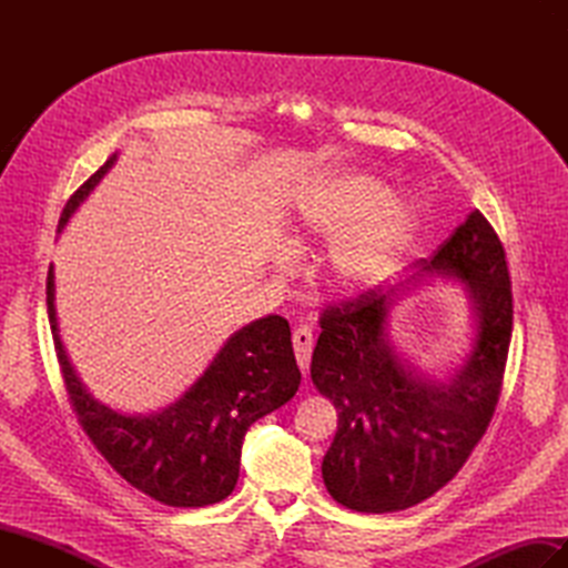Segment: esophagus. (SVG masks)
Wrapping results in <instances>:
<instances>
[{"label": "esophagus", "instance_id": "esophagus-1", "mask_svg": "<svg viewBox=\"0 0 568 568\" xmlns=\"http://www.w3.org/2000/svg\"><path fill=\"white\" fill-rule=\"evenodd\" d=\"M313 346H315V336L311 326H298L294 332V353H296L301 372H307V367H311Z\"/></svg>", "mask_w": 568, "mask_h": 568}]
</instances>
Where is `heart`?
I'll use <instances>...</instances> for the list:
<instances>
[{"label": "heart", "mask_w": 568, "mask_h": 568, "mask_svg": "<svg viewBox=\"0 0 568 568\" xmlns=\"http://www.w3.org/2000/svg\"><path fill=\"white\" fill-rule=\"evenodd\" d=\"M388 199L390 189L367 175L324 180L298 199L291 244H334L326 257V282L341 294L382 284L417 232L415 209Z\"/></svg>", "instance_id": "b5f03b06"}]
</instances>
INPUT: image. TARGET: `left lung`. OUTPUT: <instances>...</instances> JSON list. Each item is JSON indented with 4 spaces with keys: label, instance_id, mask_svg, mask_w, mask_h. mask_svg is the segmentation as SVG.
<instances>
[{
    "label": "left lung",
    "instance_id": "8db88e82",
    "mask_svg": "<svg viewBox=\"0 0 568 568\" xmlns=\"http://www.w3.org/2000/svg\"><path fill=\"white\" fill-rule=\"evenodd\" d=\"M424 270L462 280L478 317L474 351L448 384L422 382L395 355L384 334L393 288H367L320 315L311 379L338 417L322 478L334 500L355 511H400L440 490L500 400L514 320L500 236L474 211Z\"/></svg>",
    "mask_w": 568,
    "mask_h": 568
}]
</instances>
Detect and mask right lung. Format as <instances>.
I'll use <instances>...</instances> for the list:
<instances>
[{
  "label": "right lung",
  "mask_w": 568,
  "mask_h": 568,
  "mask_svg": "<svg viewBox=\"0 0 568 568\" xmlns=\"http://www.w3.org/2000/svg\"><path fill=\"white\" fill-rule=\"evenodd\" d=\"M115 156L68 199L59 232ZM47 313L68 400L94 448L136 490L168 507L215 505L234 490L248 426L294 398L301 372L288 322L267 315L227 338L201 379L159 415L128 417L99 405L68 363L47 274Z\"/></svg>",
  "instance_id": "1"
}]
</instances>
